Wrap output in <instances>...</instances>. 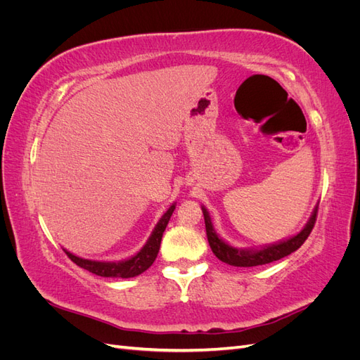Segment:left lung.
Masks as SVG:
<instances>
[{"label": "left lung", "mask_w": 360, "mask_h": 360, "mask_svg": "<svg viewBox=\"0 0 360 360\" xmlns=\"http://www.w3.org/2000/svg\"><path fill=\"white\" fill-rule=\"evenodd\" d=\"M317 213H319V209L315 207L312 216L309 217V221L307 225H304L303 230L297 236L288 238V240L263 248L259 250H248V249H236L228 243H225L222 238L217 237V234L213 230L209 212L202 207L207 240H209L213 254L221 261H224V263L236 266V267H254L261 264H269L271 261H278L281 258L290 255L291 252H294V250H297L304 243V240L309 237L312 228L315 225V221H317Z\"/></svg>", "instance_id": "obj_1"}]
</instances>
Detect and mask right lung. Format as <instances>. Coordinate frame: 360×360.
I'll return each mask as SVG.
<instances>
[{
    "mask_svg": "<svg viewBox=\"0 0 360 360\" xmlns=\"http://www.w3.org/2000/svg\"><path fill=\"white\" fill-rule=\"evenodd\" d=\"M174 209H176V205L172 204L167 210V213L160 217L159 224L156 225L153 234L150 236L146 246L141 249L135 257L129 258V259L118 261V263H102V261H91V259L79 258V257L68 252V250H64V252L68 254V257L73 261L76 266L89 270L97 276H103V278H134V276H138L143 274V271H146L151 264H153V261L156 259L163 231H165V228L169 222V217H171Z\"/></svg>",
    "mask_w": 360,
    "mask_h": 360,
    "instance_id": "1",
    "label": "right lung"
}]
</instances>
